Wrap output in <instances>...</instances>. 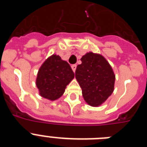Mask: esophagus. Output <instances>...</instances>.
Masks as SVG:
<instances>
[{"label": "esophagus", "instance_id": "obj_1", "mask_svg": "<svg viewBox=\"0 0 147 147\" xmlns=\"http://www.w3.org/2000/svg\"><path fill=\"white\" fill-rule=\"evenodd\" d=\"M71 68H72L73 71H74V72H75V71H76V65H71Z\"/></svg>", "mask_w": 147, "mask_h": 147}]
</instances>
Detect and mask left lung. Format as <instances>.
<instances>
[{"label":"left lung","mask_w":147,"mask_h":147,"mask_svg":"<svg viewBox=\"0 0 147 147\" xmlns=\"http://www.w3.org/2000/svg\"><path fill=\"white\" fill-rule=\"evenodd\" d=\"M76 67L75 76L85 102L90 106L102 105L112 94L115 76L112 67L102 55L87 53Z\"/></svg>","instance_id":"8db88e82"}]
</instances>
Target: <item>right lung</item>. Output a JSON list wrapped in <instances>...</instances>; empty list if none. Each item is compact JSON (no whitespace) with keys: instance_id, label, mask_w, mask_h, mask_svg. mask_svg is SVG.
Segmentation results:
<instances>
[{"instance_id":"right-lung-1","label":"right lung","mask_w":147,"mask_h":147,"mask_svg":"<svg viewBox=\"0 0 147 147\" xmlns=\"http://www.w3.org/2000/svg\"><path fill=\"white\" fill-rule=\"evenodd\" d=\"M74 78L70 65L59 56H51L41 65L36 85L40 95L47 99H57L64 93L66 86Z\"/></svg>"}]
</instances>
